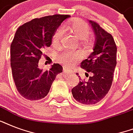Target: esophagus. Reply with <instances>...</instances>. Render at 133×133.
<instances>
[{
    "label": "esophagus",
    "mask_w": 133,
    "mask_h": 133,
    "mask_svg": "<svg viewBox=\"0 0 133 133\" xmlns=\"http://www.w3.org/2000/svg\"><path fill=\"white\" fill-rule=\"evenodd\" d=\"M63 74H64L65 76H68V72H67V70L65 69H63Z\"/></svg>",
    "instance_id": "obj_1"
}]
</instances>
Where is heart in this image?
Instances as JSON below:
<instances>
[{
    "instance_id": "heart-1",
    "label": "heart",
    "mask_w": 133,
    "mask_h": 133,
    "mask_svg": "<svg viewBox=\"0 0 133 133\" xmlns=\"http://www.w3.org/2000/svg\"><path fill=\"white\" fill-rule=\"evenodd\" d=\"M70 31L73 34V35L79 40H84L90 34V28L85 22L80 19L74 20L71 21L68 25ZM63 34V28H58L54 33L52 41L54 43H58L61 39V37ZM81 57V54L80 52H65L58 54L56 56L57 60L61 63L65 65H70L74 61L78 60Z\"/></svg>"
}]
</instances>
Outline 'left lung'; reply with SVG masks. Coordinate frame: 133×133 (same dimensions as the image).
Segmentation results:
<instances>
[{
    "label": "left lung",
    "instance_id": "left-lung-1",
    "mask_svg": "<svg viewBox=\"0 0 133 133\" xmlns=\"http://www.w3.org/2000/svg\"><path fill=\"white\" fill-rule=\"evenodd\" d=\"M95 35L93 52L81 63V67L90 72L88 81H79L72 89L73 97L83 104H95L108 92L117 65V46L111 34L96 22L89 21ZM79 75V74H76ZM79 80H81V78Z\"/></svg>",
    "mask_w": 133,
    "mask_h": 133
}]
</instances>
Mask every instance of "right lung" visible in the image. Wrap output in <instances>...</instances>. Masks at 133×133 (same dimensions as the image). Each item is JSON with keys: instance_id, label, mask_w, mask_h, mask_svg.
Listing matches in <instances>:
<instances>
[{"instance_id": "add662e5", "label": "right lung", "mask_w": 133, "mask_h": 133, "mask_svg": "<svg viewBox=\"0 0 133 133\" xmlns=\"http://www.w3.org/2000/svg\"><path fill=\"white\" fill-rule=\"evenodd\" d=\"M70 15L55 14L34 18L20 26L11 44V68L14 81L20 95L36 101L47 96L56 75L62 72L58 63L45 72L38 61L45 47L52 44L56 29Z\"/></svg>"}]
</instances>
